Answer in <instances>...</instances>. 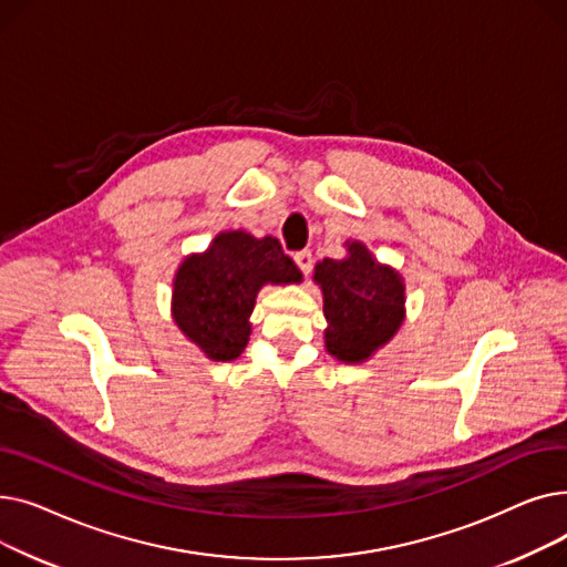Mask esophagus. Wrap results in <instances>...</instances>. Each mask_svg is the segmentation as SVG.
<instances>
[{"label": "esophagus", "mask_w": 567, "mask_h": 567, "mask_svg": "<svg viewBox=\"0 0 567 567\" xmlns=\"http://www.w3.org/2000/svg\"><path fill=\"white\" fill-rule=\"evenodd\" d=\"M293 261H296V266L301 268V274H303V276H308V274L312 271V252H310V250L296 252V255H293Z\"/></svg>", "instance_id": "1"}]
</instances>
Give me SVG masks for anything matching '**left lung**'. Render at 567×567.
<instances>
[{"label":"left lung","mask_w":567,"mask_h":567,"mask_svg":"<svg viewBox=\"0 0 567 567\" xmlns=\"http://www.w3.org/2000/svg\"><path fill=\"white\" fill-rule=\"evenodd\" d=\"M344 259L315 266L323 293L326 349L342 363H363L389 342L404 319V280L379 264L361 241H347Z\"/></svg>","instance_id":"obj_1"}]
</instances>
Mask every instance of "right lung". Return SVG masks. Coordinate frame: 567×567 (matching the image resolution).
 Returning <instances> with one entry per match:
<instances>
[{
	"label": "right lung",
	"instance_id": "right-lung-1",
	"mask_svg": "<svg viewBox=\"0 0 567 567\" xmlns=\"http://www.w3.org/2000/svg\"><path fill=\"white\" fill-rule=\"evenodd\" d=\"M303 276L278 238L220 231L212 246L176 268L172 317L206 359L234 361L250 340V315L264 285H296Z\"/></svg>",
	"mask_w": 567,
	"mask_h": 567
}]
</instances>
